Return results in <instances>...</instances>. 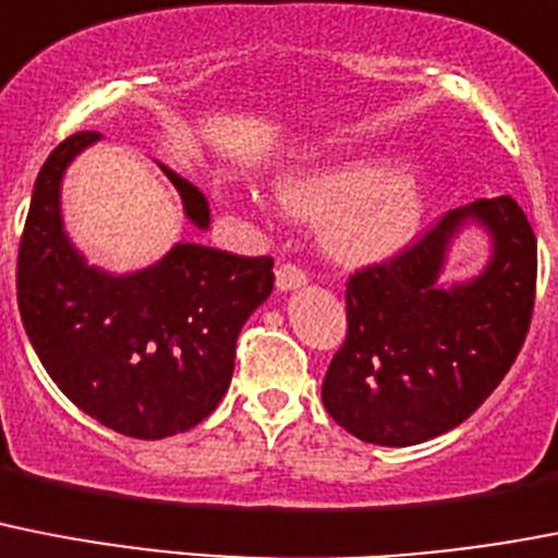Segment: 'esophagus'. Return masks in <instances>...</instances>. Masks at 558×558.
Wrapping results in <instances>:
<instances>
[{"mask_svg":"<svg viewBox=\"0 0 558 558\" xmlns=\"http://www.w3.org/2000/svg\"><path fill=\"white\" fill-rule=\"evenodd\" d=\"M307 284V274H304L299 265H282V268L276 270V288L288 293V290H299Z\"/></svg>","mask_w":558,"mask_h":558,"instance_id":"34e87169","label":"esophagus"}]
</instances>
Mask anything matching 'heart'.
Returning <instances> with one entry per match:
<instances>
[{
    "label": "heart",
    "instance_id": "b5f03b06",
    "mask_svg": "<svg viewBox=\"0 0 558 558\" xmlns=\"http://www.w3.org/2000/svg\"><path fill=\"white\" fill-rule=\"evenodd\" d=\"M279 206L304 222H322V245L338 262L373 265L415 236L426 211L417 171L392 169L389 157H344L299 169L276 183Z\"/></svg>",
    "mask_w": 558,
    "mask_h": 558
}]
</instances>
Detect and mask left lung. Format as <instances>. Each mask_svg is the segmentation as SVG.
<instances>
[{
	"label": "left lung",
	"mask_w": 558,
	"mask_h": 558,
	"mask_svg": "<svg viewBox=\"0 0 558 558\" xmlns=\"http://www.w3.org/2000/svg\"><path fill=\"white\" fill-rule=\"evenodd\" d=\"M480 225L493 256L442 286L456 233ZM536 293V236L511 197L454 208L395 259L347 282V341L322 401L338 426L375 446H415L460 426L517 361Z\"/></svg>",
	"instance_id": "8db88e82"
}]
</instances>
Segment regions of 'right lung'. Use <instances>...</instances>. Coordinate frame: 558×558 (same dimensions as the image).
Listing matches in <instances>:
<instances>
[{
  "instance_id": "add662e5",
  "label": "right lung",
  "mask_w": 558,
  "mask_h": 558,
  "mask_svg": "<svg viewBox=\"0 0 558 558\" xmlns=\"http://www.w3.org/2000/svg\"><path fill=\"white\" fill-rule=\"evenodd\" d=\"M95 141L98 132L70 135L36 178L19 242V313L47 375L81 412L126 437L160 440L206 421L222 401L236 336L274 290V259L178 242L132 274L89 265L64 231L61 180ZM157 166L189 222L208 231L206 194Z\"/></svg>"
}]
</instances>
